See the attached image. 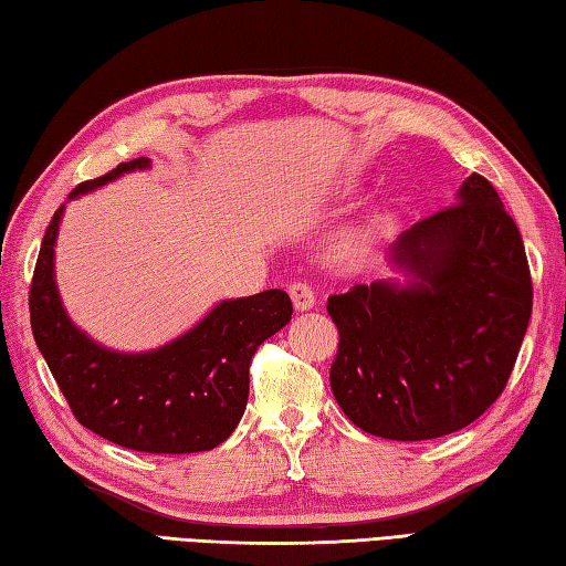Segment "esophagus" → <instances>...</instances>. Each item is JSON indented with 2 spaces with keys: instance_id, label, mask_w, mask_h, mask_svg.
I'll return each mask as SVG.
<instances>
[{
  "instance_id": "1",
  "label": "esophagus",
  "mask_w": 566,
  "mask_h": 566,
  "mask_svg": "<svg viewBox=\"0 0 566 566\" xmlns=\"http://www.w3.org/2000/svg\"><path fill=\"white\" fill-rule=\"evenodd\" d=\"M287 293H291V301H293L295 313L313 311L315 293H313L311 285H307V283H293L291 287H287Z\"/></svg>"
}]
</instances>
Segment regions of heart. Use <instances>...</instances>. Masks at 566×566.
I'll list each match as a JSON object with an SVG mask.
<instances>
[{
    "label": "heart",
    "instance_id": "obj_1",
    "mask_svg": "<svg viewBox=\"0 0 566 566\" xmlns=\"http://www.w3.org/2000/svg\"><path fill=\"white\" fill-rule=\"evenodd\" d=\"M394 227V211L389 207H375L355 229H349L337 243V259L345 265H357L379 247Z\"/></svg>",
    "mask_w": 566,
    "mask_h": 566
}]
</instances>
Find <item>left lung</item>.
<instances>
[{"label":"left lung","mask_w":566,"mask_h":566,"mask_svg":"<svg viewBox=\"0 0 566 566\" xmlns=\"http://www.w3.org/2000/svg\"><path fill=\"white\" fill-rule=\"evenodd\" d=\"M389 263L409 281L329 295V387L361 431L439 439L493 407L515 367L532 315L525 247L495 187L471 175L458 205L394 241Z\"/></svg>","instance_id":"left-lung-1"}]
</instances>
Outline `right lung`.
I'll return each mask as SVG.
<instances>
[{
  "label": "right lung",
  "instance_id": "add662e5",
  "mask_svg": "<svg viewBox=\"0 0 566 566\" xmlns=\"http://www.w3.org/2000/svg\"><path fill=\"white\" fill-rule=\"evenodd\" d=\"M150 159L120 163L113 172L78 185L69 199L113 182ZM59 207L41 241L29 291L36 347L85 429L143 453L211 451L237 429L249 399V367L261 343L291 323L285 291H263L214 305L205 319L150 352H115L71 323L53 281Z\"/></svg>",
  "mask_w": 566,
  "mask_h": 566
}]
</instances>
